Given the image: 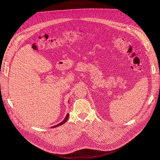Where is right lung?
I'll return each mask as SVG.
<instances>
[{"label":"right lung","instance_id":"1","mask_svg":"<svg viewBox=\"0 0 160 160\" xmlns=\"http://www.w3.org/2000/svg\"><path fill=\"white\" fill-rule=\"evenodd\" d=\"M69 113H67V115H66V117H65V118L64 119V120L62 121V122H61L60 123H59V124H58L57 125H55V126H54V127H50V128H56V127H59V126H60V125H62V124H63L64 123H65L66 122V121H67V119H69Z\"/></svg>","mask_w":160,"mask_h":160}]
</instances>
